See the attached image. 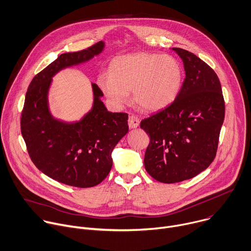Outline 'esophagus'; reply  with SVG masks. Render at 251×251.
Here are the masks:
<instances>
[{
	"label": "esophagus",
	"instance_id": "obj_1",
	"mask_svg": "<svg viewBox=\"0 0 251 251\" xmlns=\"http://www.w3.org/2000/svg\"><path fill=\"white\" fill-rule=\"evenodd\" d=\"M128 126L129 128H135L139 126V119L136 115H130L128 117Z\"/></svg>",
	"mask_w": 251,
	"mask_h": 251
}]
</instances>
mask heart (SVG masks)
Masks as SVG:
<instances>
[{"mask_svg":"<svg viewBox=\"0 0 251 251\" xmlns=\"http://www.w3.org/2000/svg\"><path fill=\"white\" fill-rule=\"evenodd\" d=\"M99 85L117 105L126 102L128 92L136 106L157 111L171 104L182 84V68L169 55L135 53L120 56L111 65V75L102 74Z\"/></svg>","mask_w":251,"mask_h":251,"instance_id":"b5f03b06","label":"heart"}]
</instances>
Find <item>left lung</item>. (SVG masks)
Here are the masks:
<instances>
[{
	"mask_svg": "<svg viewBox=\"0 0 251 251\" xmlns=\"http://www.w3.org/2000/svg\"><path fill=\"white\" fill-rule=\"evenodd\" d=\"M185 79L174 102L140 122L149 135L144 167L155 180L172 184L191 179L214 161L225 119V100L216 72L185 49L173 47Z\"/></svg>",
	"mask_w": 251,
	"mask_h": 251,
	"instance_id": "8db88e82",
	"label": "left lung"
}]
</instances>
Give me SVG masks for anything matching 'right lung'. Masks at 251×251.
Here are the masks:
<instances>
[{
  "label": "right lung",
  "instance_id": "obj_1",
  "mask_svg": "<svg viewBox=\"0 0 251 251\" xmlns=\"http://www.w3.org/2000/svg\"><path fill=\"white\" fill-rule=\"evenodd\" d=\"M103 48L104 42L99 41L80 51L63 53L36 74L21 116L22 134L33 164L48 177L78 188L94 187L108 176L113 149L128 131V116L109 112L100 99L102 90L92 84V111L79 123L65 124L50 115L47 92L55 73L90 60Z\"/></svg>",
  "mask_w": 251,
  "mask_h": 251
}]
</instances>
